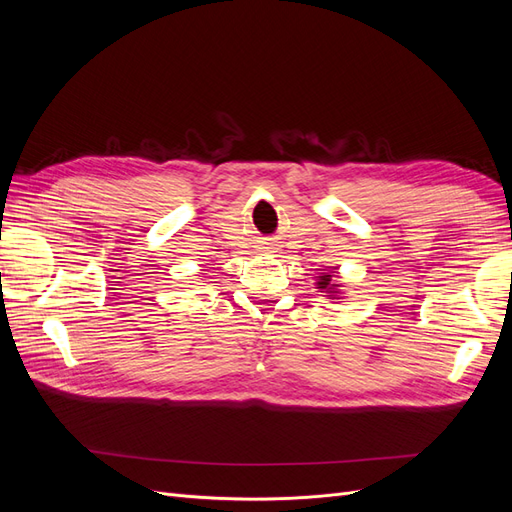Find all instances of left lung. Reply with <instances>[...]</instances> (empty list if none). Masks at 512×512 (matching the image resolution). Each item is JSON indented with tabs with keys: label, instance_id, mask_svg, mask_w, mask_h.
<instances>
[{
	"label": "left lung",
	"instance_id": "left-lung-1",
	"mask_svg": "<svg viewBox=\"0 0 512 512\" xmlns=\"http://www.w3.org/2000/svg\"><path fill=\"white\" fill-rule=\"evenodd\" d=\"M318 288H335V284H331V275H322L320 282H318Z\"/></svg>",
	"mask_w": 512,
	"mask_h": 512
}]
</instances>
